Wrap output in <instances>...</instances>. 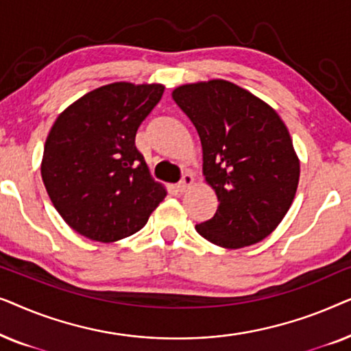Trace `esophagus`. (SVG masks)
<instances>
[{"instance_id":"esophagus-1","label":"esophagus","mask_w":351,"mask_h":351,"mask_svg":"<svg viewBox=\"0 0 351 351\" xmlns=\"http://www.w3.org/2000/svg\"><path fill=\"white\" fill-rule=\"evenodd\" d=\"M193 176L190 174V172H186V174H184V177H182V180L177 184V190L179 191H185L186 189H190L191 185H193Z\"/></svg>"}]
</instances>
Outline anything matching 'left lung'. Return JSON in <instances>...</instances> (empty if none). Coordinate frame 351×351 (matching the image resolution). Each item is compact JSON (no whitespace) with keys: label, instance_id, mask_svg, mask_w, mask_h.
<instances>
[{"label":"left lung","instance_id":"left-lung-1","mask_svg":"<svg viewBox=\"0 0 351 351\" xmlns=\"http://www.w3.org/2000/svg\"><path fill=\"white\" fill-rule=\"evenodd\" d=\"M172 99L199 134L203 174L219 199L214 217L196 232L227 249L262 241L289 210L299 185L286 124L270 105L225 80L179 86Z\"/></svg>","mask_w":351,"mask_h":351}]
</instances>
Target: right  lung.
Instances as JSON below:
<instances>
[{
    "label": "right lung",
    "instance_id": "right-lung-1",
    "mask_svg": "<svg viewBox=\"0 0 351 351\" xmlns=\"http://www.w3.org/2000/svg\"><path fill=\"white\" fill-rule=\"evenodd\" d=\"M165 93L161 84L113 83L71 104L45 143L41 177L62 219L100 243L131 237L166 190L136 147L141 123Z\"/></svg>",
    "mask_w": 351,
    "mask_h": 351
}]
</instances>
